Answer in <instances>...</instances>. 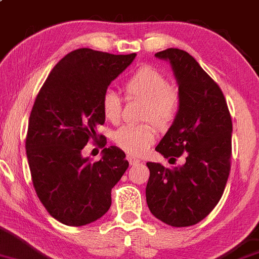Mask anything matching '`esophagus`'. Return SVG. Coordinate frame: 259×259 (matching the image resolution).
I'll return each mask as SVG.
<instances>
[{"label":"esophagus","instance_id":"34e87169","mask_svg":"<svg viewBox=\"0 0 259 259\" xmlns=\"http://www.w3.org/2000/svg\"><path fill=\"white\" fill-rule=\"evenodd\" d=\"M128 162H130L131 165H136V164L140 163L141 160H140V159H137V158L132 157V155H128Z\"/></svg>","mask_w":259,"mask_h":259}]
</instances>
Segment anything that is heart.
I'll return each instance as SVG.
<instances>
[{"label":"heart","mask_w":259,"mask_h":259,"mask_svg":"<svg viewBox=\"0 0 259 259\" xmlns=\"http://www.w3.org/2000/svg\"><path fill=\"white\" fill-rule=\"evenodd\" d=\"M127 96L144 101L142 119L153 121L159 128H166L177 118L180 108L179 93L169 86V80L159 69L144 65L136 70L124 82ZM121 97L115 91L106 90L101 97L102 113L110 122H117L121 116ZM112 140L131 155H141L155 141L153 123L124 124L116 130Z\"/></svg>","instance_id":"heart-1"}]
</instances>
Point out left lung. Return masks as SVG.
Wrapping results in <instances>:
<instances>
[{
  "label": "left lung",
  "mask_w": 259,
  "mask_h": 259,
  "mask_svg": "<svg viewBox=\"0 0 259 259\" xmlns=\"http://www.w3.org/2000/svg\"><path fill=\"white\" fill-rule=\"evenodd\" d=\"M155 57L169 60L179 85L177 118L155 151L183 164L147 163L146 188L153 215L173 227L193 226L218 205L230 175L232 119L220 86L189 53L169 48Z\"/></svg>",
  "instance_id": "left-lung-1"
}]
</instances>
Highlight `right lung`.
Here are the masks:
<instances>
[{"label":"right lung","mask_w":259,"mask_h":259,"mask_svg":"<svg viewBox=\"0 0 259 259\" xmlns=\"http://www.w3.org/2000/svg\"><path fill=\"white\" fill-rule=\"evenodd\" d=\"M135 58L76 49L53 68L35 97L26 137L30 175L41 204L64 225L84 226L104 216L111 189L128 168L126 154L105 148L106 141L97 162L81 151L105 123L102 95Z\"/></svg>","instance_id":"right-lung-1"}]
</instances>
